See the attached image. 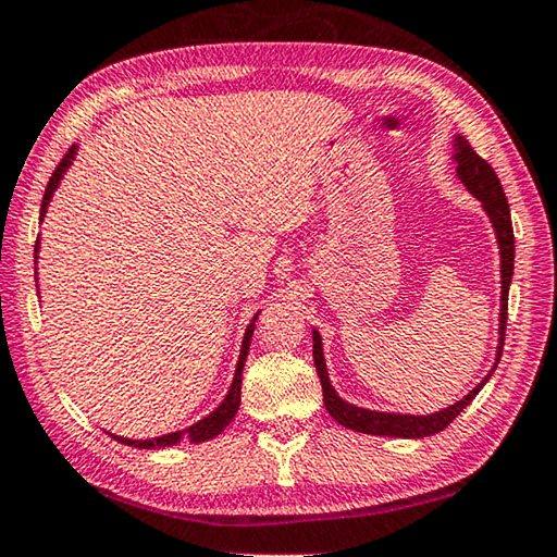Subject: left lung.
Instances as JSON below:
<instances>
[{
	"label": "left lung",
	"instance_id": "1",
	"mask_svg": "<svg viewBox=\"0 0 557 557\" xmlns=\"http://www.w3.org/2000/svg\"><path fill=\"white\" fill-rule=\"evenodd\" d=\"M454 160H456V174L458 180L468 186V191L473 194L478 201L485 208L490 215V223L495 227L497 245H499V257H502V310H499V346H497V359L492 371L485 375V381L475 385L463 400L450 405L442 412L434 414H395V412H373V409H363L344 403L342 397L334 391L327 375V363H324L322 354V337L318 330H312V359L314 369H318L320 383H322V400L327 412L337 419V422L346 429H354V432L361 434H373V436H400V438H422L444 432V429L454 422V419L463 412V409L475 400L480 387L490 381V375L495 373L497 363L502 359V346H505V330H507V300H509V283L513 274V230H511V215H509V203L505 196V188H502L497 174L492 166L482 160V157L470 148V143L463 135H456L454 140Z\"/></svg>",
	"mask_w": 557,
	"mask_h": 557
}]
</instances>
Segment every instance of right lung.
<instances>
[{
	"instance_id": "1",
	"label": "right lung",
	"mask_w": 557,
	"mask_h": 557,
	"mask_svg": "<svg viewBox=\"0 0 557 557\" xmlns=\"http://www.w3.org/2000/svg\"><path fill=\"white\" fill-rule=\"evenodd\" d=\"M77 154V145H72V148L67 150V154L62 157L60 164L55 166V172H52L50 182L46 186V196H44V203H40V220L46 218V211H48V203L52 194H55V188L60 186V180L62 174L67 172V166L72 164V160H75ZM36 255H38V245H36ZM255 322H257V314L251 318V322L247 324V332H245V339H243V349H239V361H237V369H235V377H233V385H230V391L225 395V400L220 403L211 414L198 419L196 424H191L188 429H182V432H174V434H164V436H157V438H123V436H115L111 434L115 442L121 444H128V446H135V448H164V446H174V444H182V442H188V444H201V442H208V438L218 436L223 429L233 422L237 409H239V393H243V369H245V361H247V354H249V342H251V334H255Z\"/></svg>"
}]
</instances>
